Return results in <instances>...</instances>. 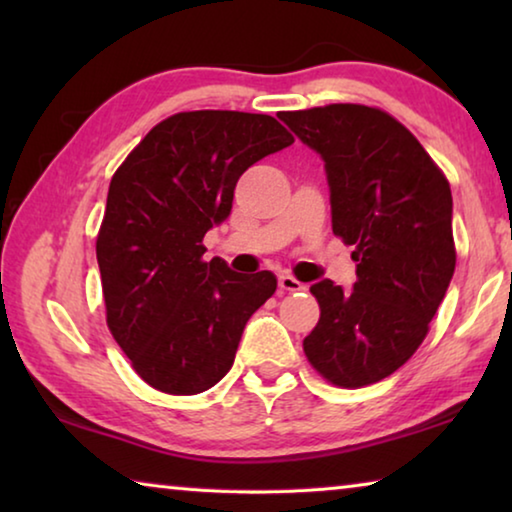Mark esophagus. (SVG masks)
Masks as SVG:
<instances>
[{
	"label": "esophagus",
	"mask_w": 512,
	"mask_h": 512,
	"mask_svg": "<svg viewBox=\"0 0 512 512\" xmlns=\"http://www.w3.org/2000/svg\"><path fill=\"white\" fill-rule=\"evenodd\" d=\"M277 282H280V289L282 291H289V293H296V291H305L307 287L302 282H298L293 275H280L277 277Z\"/></svg>",
	"instance_id": "obj_1"
}]
</instances>
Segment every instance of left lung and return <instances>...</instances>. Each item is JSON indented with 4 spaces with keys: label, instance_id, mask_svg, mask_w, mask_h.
<instances>
[{
    "label": "left lung",
    "instance_id": "1",
    "mask_svg": "<svg viewBox=\"0 0 512 512\" xmlns=\"http://www.w3.org/2000/svg\"><path fill=\"white\" fill-rule=\"evenodd\" d=\"M280 119L323 158L332 230L357 262L350 291L311 284L320 318L302 348L336 386L375 384L420 348L452 282V189L384 110L332 103Z\"/></svg>",
    "mask_w": 512,
    "mask_h": 512
}]
</instances>
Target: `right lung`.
<instances>
[{"label": "right lung", "mask_w": 512, "mask_h": 512, "mask_svg": "<svg viewBox=\"0 0 512 512\" xmlns=\"http://www.w3.org/2000/svg\"><path fill=\"white\" fill-rule=\"evenodd\" d=\"M293 144L271 115L178 112L151 128L108 189L97 237L108 327L146 384L196 395L228 375L271 271L235 273L203 237L230 216L237 180Z\"/></svg>", "instance_id": "add662e5"}]
</instances>
